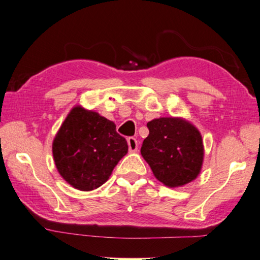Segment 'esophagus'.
Returning <instances> with one entry per match:
<instances>
[{
    "instance_id": "obj_1",
    "label": "esophagus",
    "mask_w": 260,
    "mask_h": 260,
    "mask_svg": "<svg viewBox=\"0 0 260 260\" xmlns=\"http://www.w3.org/2000/svg\"><path fill=\"white\" fill-rule=\"evenodd\" d=\"M128 146H129V151H137L138 149V141L134 137H129L128 138Z\"/></svg>"
}]
</instances>
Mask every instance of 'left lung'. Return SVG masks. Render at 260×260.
I'll return each mask as SVG.
<instances>
[{"label":"left lung","instance_id":"left-lung-1","mask_svg":"<svg viewBox=\"0 0 260 260\" xmlns=\"http://www.w3.org/2000/svg\"><path fill=\"white\" fill-rule=\"evenodd\" d=\"M149 135L141 155L156 179L168 187L184 185L197 178L204 159L200 132L178 117H159L147 123Z\"/></svg>","mask_w":260,"mask_h":260}]
</instances>
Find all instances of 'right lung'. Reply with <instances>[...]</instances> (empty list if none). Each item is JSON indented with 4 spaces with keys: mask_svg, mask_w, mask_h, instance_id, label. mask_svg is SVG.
<instances>
[{
    "mask_svg": "<svg viewBox=\"0 0 260 260\" xmlns=\"http://www.w3.org/2000/svg\"><path fill=\"white\" fill-rule=\"evenodd\" d=\"M115 128L112 121L80 106L68 114L54 138L53 157L58 173L73 188L101 187L128 153L125 138Z\"/></svg>",
    "mask_w": 260,
    "mask_h": 260,
    "instance_id": "right-lung-1",
    "label": "right lung"
}]
</instances>
